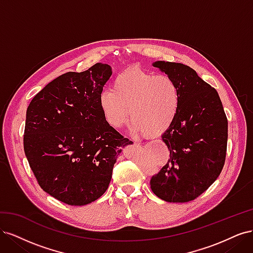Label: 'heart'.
Wrapping results in <instances>:
<instances>
[{
    "mask_svg": "<svg viewBox=\"0 0 253 253\" xmlns=\"http://www.w3.org/2000/svg\"><path fill=\"white\" fill-rule=\"evenodd\" d=\"M99 106L111 126H125L131 115L133 133L156 137L173 124L179 108V91L168 76L127 70L114 79L113 89L101 91Z\"/></svg>",
    "mask_w": 253,
    "mask_h": 253,
    "instance_id": "obj_1",
    "label": "heart"
}]
</instances>
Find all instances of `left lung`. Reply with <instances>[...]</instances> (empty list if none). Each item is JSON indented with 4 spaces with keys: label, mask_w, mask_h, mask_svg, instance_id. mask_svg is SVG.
Returning <instances> with one entry per match:
<instances>
[{
    "label": "left lung",
    "mask_w": 253,
    "mask_h": 253,
    "mask_svg": "<svg viewBox=\"0 0 253 253\" xmlns=\"http://www.w3.org/2000/svg\"><path fill=\"white\" fill-rule=\"evenodd\" d=\"M179 91V108L163 134L170 151L166 166L150 180L156 196L169 203L194 201L216 180L223 170L228 140V120L215 88L185 64L157 61Z\"/></svg>",
    "instance_id": "8db88e82"
}]
</instances>
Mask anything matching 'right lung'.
Returning <instances> with one entry per match:
<instances>
[{
	"label": "right lung",
	"instance_id": "right-lung-1",
	"mask_svg": "<svg viewBox=\"0 0 253 253\" xmlns=\"http://www.w3.org/2000/svg\"><path fill=\"white\" fill-rule=\"evenodd\" d=\"M112 75L96 63L49 82L26 111L24 152L43 191L70 206L95 202L109 188L116 159L133 143L106 122L99 95Z\"/></svg>",
	"mask_w": 253,
	"mask_h": 253
}]
</instances>
